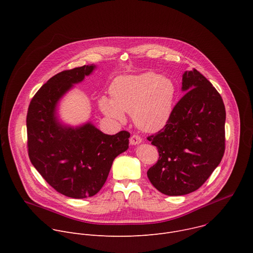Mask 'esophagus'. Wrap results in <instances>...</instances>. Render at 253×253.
Segmentation results:
<instances>
[{
  "label": "esophagus",
  "instance_id": "obj_1",
  "mask_svg": "<svg viewBox=\"0 0 253 253\" xmlns=\"http://www.w3.org/2000/svg\"><path fill=\"white\" fill-rule=\"evenodd\" d=\"M129 142H130V144H131L132 146L138 145V144H140L142 142V138L140 136H138V135H133V136L130 137Z\"/></svg>",
  "mask_w": 253,
  "mask_h": 253
}]
</instances>
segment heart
I'll return each instance as SVG.
<instances>
[{
  "instance_id": "obj_1",
  "label": "heart",
  "mask_w": 253,
  "mask_h": 253,
  "mask_svg": "<svg viewBox=\"0 0 253 253\" xmlns=\"http://www.w3.org/2000/svg\"><path fill=\"white\" fill-rule=\"evenodd\" d=\"M112 98L98 100L101 112L110 119L123 123L125 113L132 115L137 128L154 133L169 121L176 97L174 82L154 72L120 76L110 87Z\"/></svg>"
}]
</instances>
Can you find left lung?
I'll return each instance as SVG.
<instances>
[{
    "label": "left lung",
    "instance_id": "1",
    "mask_svg": "<svg viewBox=\"0 0 253 253\" xmlns=\"http://www.w3.org/2000/svg\"><path fill=\"white\" fill-rule=\"evenodd\" d=\"M184 96L168 123L148 137L159 160L148 171L151 184L169 196L197 190L217 167L225 150V107L220 94L196 69L185 71Z\"/></svg>",
    "mask_w": 253,
    "mask_h": 253
}]
</instances>
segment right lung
I'll return each mask as SVG.
<instances>
[{
    "label": "right lung",
    "mask_w": 253,
    "mask_h": 253,
    "mask_svg": "<svg viewBox=\"0 0 253 253\" xmlns=\"http://www.w3.org/2000/svg\"><path fill=\"white\" fill-rule=\"evenodd\" d=\"M96 68L85 65L52 77L33 97L27 114L33 166L55 190L76 199L97 194L114 159L129 148L127 131L107 135L91 121L73 126L60 117V101Z\"/></svg>",
    "instance_id": "right-lung-1"
}]
</instances>
